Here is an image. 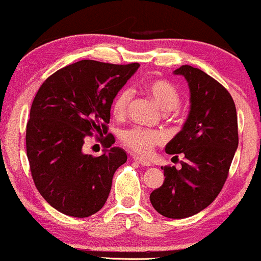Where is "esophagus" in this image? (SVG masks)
I'll list each match as a JSON object with an SVG mask.
<instances>
[{
    "label": "esophagus",
    "mask_w": 261,
    "mask_h": 261,
    "mask_svg": "<svg viewBox=\"0 0 261 261\" xmlns=\"http://www.w3.org/2000/svg\"><path fill=\"white\" fill-rule=\"evenodd\" d=\"M133 160L136 161V162H138L139 165H142V166H146V167H149V166H152V163H150L149 161H147V160H143V158L138 157V155H134V157H133Z\"/></svg>",
    "instance_id": "esophagus-1"
}]
</instances>
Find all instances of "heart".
<instances>
[{
    "instance_id": "obj_1",
    "label": "heart",
    "mask_w": 261,
    "mask_h": 261,
    "mask_svg": "<svg viewBox=\"0 0 261 261\" xmlns=\"http://www.w3.org/2000/svg\"><path fill=\"white\" fill-rule=\"evenodd\" d=\"M144 89L163 111H174L179 106L181 96H179L178 90L167 80L152 79L146 83ZM132 98H133V93L128 88L122 89L114 96L112 103V112L114 117L123 118L127 114ZM162 141L163 134L161 132L141 127L130 128L122 133L123 144L132 152L141 155L148 154L150 150Z\"/></svg>"
}]
</instances>
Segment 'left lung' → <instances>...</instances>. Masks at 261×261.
Returning a JSON list of instances; mask_svg holds the SVG:
<instances>
[{
	"instance_id": "8db88e82",
	"label": "left lung",
	"mask_w": 261,
	"mask_h": 261,
	"mask_svg": "<svg viewBox=\"0 0 261 261\" xmlns=\"http://www.w3.org/2000/svg\"><path fill=\"white\" fill-rule=\"evenodd\" d=\"M190 88V114L184 128L166 146L178 157L181 170L162 167L165 181L149 200L158 214L185 219L198 214L217 197L229 174L239 144L238 115L230 93L217 80L190 65L174 70Z\"/></svg>"
}]
</instances>
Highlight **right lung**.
<instances>
[{
    "instance_id": "obj_1",
    "label": "right lung",
    "mask_w": 261,
    "mask_h": 261,
    "mask_svg": "<svg viewBox=\"0 0 261 261\" xmlns=\"http://www.w3.org/2000/svg\"><path fill=\"white\" fill-rule=\"evenodd\" d=\"M139 68L82 60L47 77L32 101L26 125V153L35 186L61 214L88 217L106 203L114 172L127 153L99 140L109 150L99 158L84 153L93 131L107 134L114 96Z\"/></svg>"
}]
</instances>
